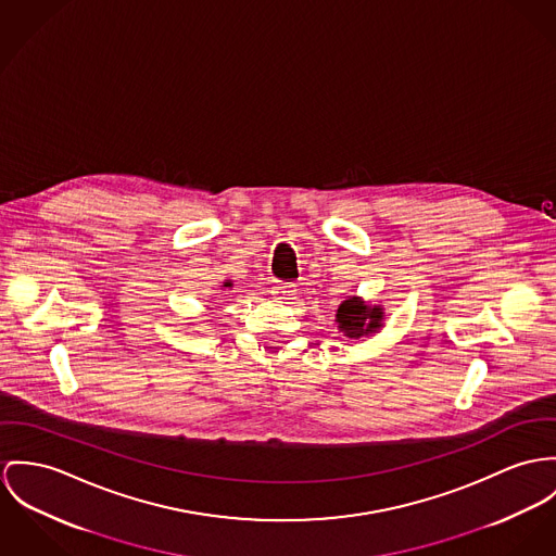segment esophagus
<instances>
[{"instance_id":"1","label":"esophagus","mask_w":556,"mask_h":556,"mask_svg":"<svg viewBox=\"0 0 556 556\" xmlns=\"http://www.w3.org/2000/svg\"><path fill=\"white\" fill-rule=\"evenodd\" d=\"M296 294H299V290H296V286H292V283H279V286L273 288V296H277L279 300H286V302L299 299Z\"/></svg>"}]
</instances>
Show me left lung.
<instances>
[{
    "instance_id": "1",
    "label": "left lung",
    "mask_w": 556,
    "mask_h": 556,
    "mask_svg": "<svg viewBox=\"0 0 556 556\" xmlns=\"http://www.w3.org/2000/svg\"><path fill=\"white\" fill-rule=\"evenodd\" d=\"M383 306L368 304L359 296H349L337 311L339 330L346 339L359 341L377 334L383 328Z\"/></svg>"
}]
</instances>
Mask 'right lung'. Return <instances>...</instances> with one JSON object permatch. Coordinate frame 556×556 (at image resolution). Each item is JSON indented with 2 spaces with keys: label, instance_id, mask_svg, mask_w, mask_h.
I'll list each match as a JSON object with an SVG mask.
<instances>
[{
  "label": "right lung",
  "instance_id": "1",
  "mask_svg": "<svg viewBox=\"0 0 556 556\" xmlns=\"http://www.w3.org/2000/svg\"><path fill=\"white\" fill-rule=\"evenodd\" d=\"M228 286H230V283H224V288H228Z\"/></svg>",
  "mask_w": 556,
  "mask_h": 556
}]
</instances>
